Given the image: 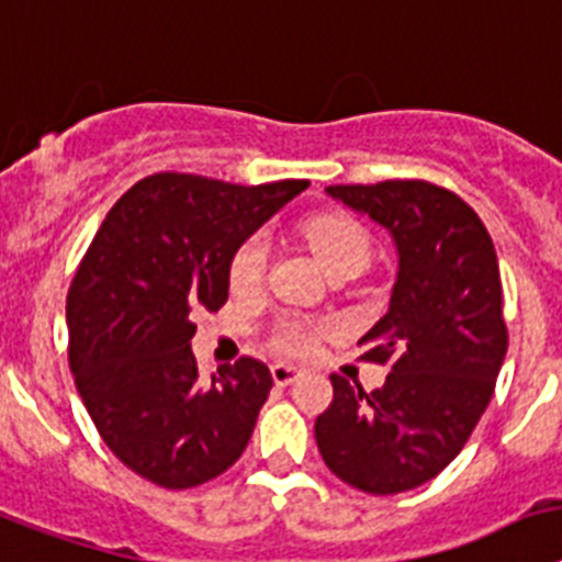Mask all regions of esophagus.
<instances>
[{"label":"esophagus","instance_id":"esophagus-1","mask_svg":"<svg viewBox=\"0 0 562 562\" xmlns=\"http://www.w3.org/2000/svg\"><path fill=\"white\" fill-rule=\"evenodd\" d=\"M271 375H274V382L280 384V387H285V384L296 382L302 375L300 368H294V364H285V362H277L271 364Z\"/></svg>","mask_w":562,"mask_h":562}]
</instances>
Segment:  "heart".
<instances>
[{
	"mask_svg": "<svg viewBox=\"0 0 562 562\" xmlns=\"http://www.w3.org/2000/svg\"><path fill=\"white\" fill-rule=\"evenodd\" d=\"M302 237L316 254V260L328 268V274L336 271H362L373 254V240L362 221H356L348 212H319L302 223ZM268 248L262 237L251 234L228 257V288L232 294L248 296L260 291L266 280ZM330 330V322L325 319H302V316H288L271 334V341L280 353L308 356L314 353L319 339Z\"/></svg>",
	"mask_w": 562,
	"mask_h": 562,
	"instance_id": "b5f03b06",
	"label": "heart"
}]
</instances>
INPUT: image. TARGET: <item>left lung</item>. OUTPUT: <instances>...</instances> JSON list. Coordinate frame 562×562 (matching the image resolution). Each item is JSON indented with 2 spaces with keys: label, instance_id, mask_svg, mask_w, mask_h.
Masks as SVG:
<instances>
[{
  "label": "left lung",
  "instance_id": "1",
  "mask_svg": "<svg viewBox=\"0 0 562 562\" xmlns=\"http://www.w3.org/2000/svg\"><path fill=\"white\" fill-rule=\"evenodd\" d=\"M382 223L398 248L390 311L362 336L368 362L390 364L364 393L330 375L334 402L316 418L328 470L370 495L427 484L463 450L495 393L509 330L492 237L475 209L427 180L328 187Z\"/></svg>",
  "mask_w": 562,
  "mask_h": 562
}]
</instances>
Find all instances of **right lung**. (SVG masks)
Here are the masks:
<instances>
[{"instance_id": "add662e5", "label": "right lung", "mask_w": 562, "mask_h": 562, "mask_svg": "<svg viewBox=\"0 0 562 562\" xmlns=\"http://www.w3.org/2000/svg\"><path fill=\"white\" fill-rule=\"evenodd\" d=\"M305 187L149 175L121 194L78 262L70 370L99 436L146 481L200 486L246 450L271 370L243 356L203 379L194 316L226 305L232 251Z\"/></svg>"}]
</instances>
